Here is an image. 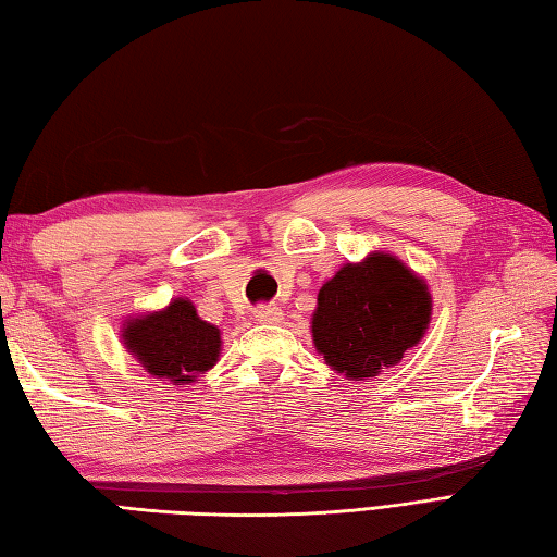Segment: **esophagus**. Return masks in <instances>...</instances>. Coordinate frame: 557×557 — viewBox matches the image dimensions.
<instances>
[{
    "label": "esophagus",
    "mask_w": 557,
    "mask_h": 557,
    "mask_svg": "<svg viewBox=\"0 0 557 557\" xmlns=\"http://www.w3.org/2000/svg\"><path fill=\"white\" fill-rule=\"evenodd\" d=\"M252 313H256V321H260V323H280L282 317H285L282 309L275 305H260Z\"/></svg>",
    "instance_id": "1"
}]
</instances>
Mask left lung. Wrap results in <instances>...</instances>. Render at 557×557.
I'll return each instance as SVG.
<instances>
[{"mask_svg": "<svg viewBox=\"0 0 557 557\" xmlns=\"http://www.w3.org/2000/svg\"><path fill=\"white\" fill-rule=\"evenodd\" d=\"M431 319L423 280L387 252L343 265L319 289L313 346L350 380L375 377L417 346Z\"/></svg>", "mask_w": 557, "mask_h": 557, "instance_id": "8db88e82", "label": "left lung"}]
</instances>
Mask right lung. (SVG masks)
I'll return each instance as SVG.
<instances>
[{
    "mask_svg": "<svg viewBox=\"0 0 557 557\" xmlns=\"http://www.w3.org/2000/svg\"><path fill=\"white\" fill-rule=\"evenodd\" d=\"M124 343L150 375L182 384L195 382L214 366L221 350L219 329L201 321L187 299H175L165 311L128 321Z\"/></svg>",
    "mask_w": 557,
    "mask_h": 557,
    "instance_id": "obj_1",
    "label": "right lung"
}]
</instances>
